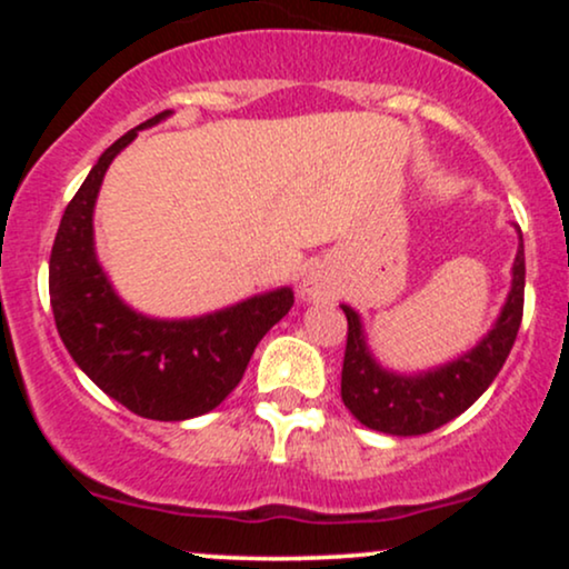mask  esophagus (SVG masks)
Masks as SVG:
<instances>
[{"label":"esophagus","instance_id":"1","mask_svg":"<svg viewBox=\"0 0 569 569\" xmlns=\"http://www.w3.org/2000/svg\"><path fill=\"white\" fill-rule=\"evenodd\" d=\"M299 293H302L305 299H310V302H318V299L329 297V283H326V278L318 276V272H310V276H305L302 283H299Z\"/></svg>","mask_w":569,"mask_h":569}]
</instances>
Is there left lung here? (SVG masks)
<instances>
[{
	"instance_id": "1",
	"label": "left lung",
	"mask_w": 569,
	"mask_h": 569,
	"mask_svg": "<svg viewBox=\"0 0 569 569\" xmlns=\"http://www.w3.org/2000/svg\"><path fill=\"white\" fill-rule=\"evenodd\" d=\"M516 232H519V248H516L506 305L487 337L457 361L420 375H396L382 369L367 345L361 316L342 305L348 318L342 401L361 426L390 436L430 433L462 415L492 385L513 348L525 312V240L519 227Z\"/></svg>"
}]
</instances>
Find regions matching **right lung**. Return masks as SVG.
Returning <instances> with one entry per match:
<instances>
[{
  "label": "right lung",
  "mask_w": 569,
  "mask_h": 569,
  "mask_svg": "<svg viewBox=\"0 0 569 569\" xmlns=\"http://www.w3.org/2000/svg\"><path fill=\"white\" fill-rule=\"evenodd\" d=\"M168 114L117 139L71 198L50 253V305L69 356L103 393L147 420L179 422L217 409L238 388L259 339L291 310L293 291L283 286L181 321L141 316L117 297L96 257L98 189L139 130Z\"/></svg>",
  "instance_id": "1"
}]
</instances>
